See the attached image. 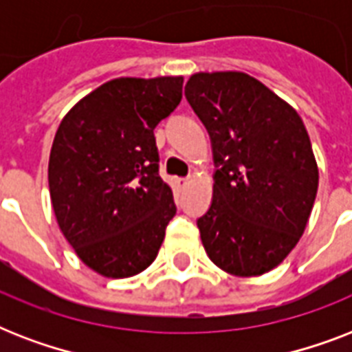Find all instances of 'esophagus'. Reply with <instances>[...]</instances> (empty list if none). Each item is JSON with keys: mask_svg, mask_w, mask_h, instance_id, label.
Instances as JSON below:
<instances>
[{"mask_svg": "<svg viewBox=\"0 0 352 352\" xmlns=\"http://www.w3.org/2000/svg\"><path fill=\"white\" fill-rule=\"evenodd\" d=\"M188 182H190V177H181V179H177V184H179V188H186Z\"/></svg>", "mask_w": 352, "mask_h": 352, "instance_id": "esophagus-1", "label": "esophagus"}]
</instances>
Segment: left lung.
I'll list each match as a JSON object with an SVG mask.
<instances>
[{"label":"left lung","mask_w":352,"mask_h":352,"mask_svg":"<svg viewBox=\"0 0 352 352\" xmlns=\"http://www.w3.org/2000/svg\"><path fill=\"white\" fill-rule=\"evenodd\" d=\"M214 151V195L197 219L208 257L234 276H261L300 241L318 166L300 115L245 73H199L184 87Z\"/></svg>","instance_id":"1"}]
</instances>
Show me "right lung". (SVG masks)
Instances as JSON below:
<instances>
[{"instance_id":"add662e5","label":"right lung","mask_w":352,"mask_h":352,"mask_svg":"<svg viewBox=\"0 0 352 352\" xmlns=\"http://www.w3.org/2000/svg\"><path fill=\"white\" fill-rule=\"evenodd\" d=\"M182 98L181 76L117 78L65 115L49 157L54 215L78 257L106 278L155 261L177 214L153 129Z\"/></svg>"}]
</instances>
